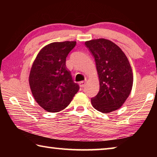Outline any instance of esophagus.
<instances>
[{
	"instance_id": "esophagus-1",
	"label": "esophagus",
	"mask_w": 157,
	"mask_h": 157,
	"mask_svg": "<svg viewBox=\"0 0 157 157\" xmlns=\"http://www.w3.org/2000/svg\"><path fill=\"white\" fill-rule=\"evenodd\" d=\"M79 86L81 87V88H83V87H84L85 86H86V82L84 81H82L79 82Z\"/></svg>"
}]
</instances>
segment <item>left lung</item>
<instances>
[{
	"instance_id": "obj_1",
	"label": "left lung",
	"mask_w": 157,
	"mask_h": 157,
	"mask_svg": "<svg viewBox=\"0 0 157 157\" xmlns=\"http://www.w3.org/2000/svg\"><path fill=\"white\" fill-rule=\"evenodd\" d=\"M94 57L100 91L91 98L92 106L104 113L118 109L125 102L133 86V73L129 60L116 44L105 39L85 42Z\"/></svg>"
}]
</instances>
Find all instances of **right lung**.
<instances>
[{
    "mask_svg": "<svg viewBox=\"0 0 157 157\" xmlns=\"http://www.w3.org/2000/svg\"><path fill=\"white\" fill-rule=\"evenodd\" d=\"M76 41L53 42L42 48L32 66L29 84L39 106L48 112H59L67 107L79 91L66 66L68 53Z\"/></svg>",
    "mask_w": 157,
    "mask_h": 157,
    "instance_id": "obj_1",
    "label": "right lung"
}]
</instances>
